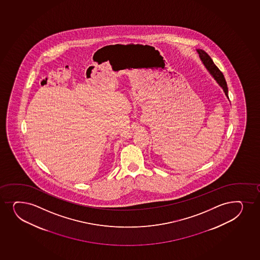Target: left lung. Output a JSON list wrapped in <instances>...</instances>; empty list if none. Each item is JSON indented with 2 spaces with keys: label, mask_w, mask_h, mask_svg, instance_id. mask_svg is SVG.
<instances>
[{
  "label": "left lung",
  "mask_w": 260,
  "mask_h": 260,
  "mask_svg": "<svg viewBox=\"0 0 260 260\" xmlns=\"http://www.w3.org/2000/svg\"><path fill=\"white\" fill-rule=\"evenodd\" d=\"M197 53L199 54V56H200V60L203 63L204 66L206 67V69H207V71L209 72L210 75L214 78L215 81H217V83L222 87L225 96L229 99L226 81H225V79H224L222 72L217 68L214 62L212 61V58L206 54L205 51L202 50V49H197Z\"/></svg>",
  "instance_id": "1"
}]
</instances>
